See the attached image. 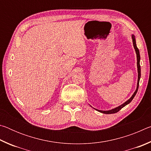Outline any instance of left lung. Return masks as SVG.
<instances>
[{
    "label": "left lung",
    "mask_w": 151,
    "mask_h": 151,
    "mask_svg": "<svg viewBox=\"0 0 151 151\" xmlns=\"http://www.w3.org/2000/svg\"><path fill=\"white\" fill-rule=\"evenodd\" d=\"M132 42H133V46H134V48L135 49V51H136V53H137V68H138V83H137V87L136 91L134 93V94H132V96L130 98L129 100L125 102L124 103H123L122 104H121V106H119L118 107H116L115 109H113L112 110H110V111H100V110H97L96 109V111H98L99 112H102V113H104V114H114V113H116V112H119L120 110H121L122 108H123L124 106H125L127 105V104H129L132 101V99H134V96L136 95V94L137 93V91H138V88H139V81H140V53H139V48H137V45H136V40H135V37L134 36L132 35Z\"/></svg>",
    "instance_id": "left-lung-1"
}]
</instances>
